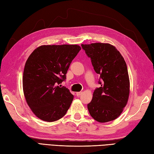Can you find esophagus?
<instances>
[{
	"mask_svg": "<svg viewBox=\"0 0 154 154\" xmlns=\"http://www.w3.org/2000/svg\"><path fill=\"white\" fill-rule=\"evenodd\" d=\"M82 94V92H76V96L77 97H80V96Z\"/></svg>",
	"mask_w": 154,
	"mask_h": 154,
	"instance_id": "esophagus-1",
	"label": "esophagus"
}]
</instances>
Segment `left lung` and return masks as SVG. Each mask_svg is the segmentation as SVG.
Masks as SVG:
<instances>
[{"mask_svg":"<svg viewBox=\"0 0 154 154\" xmlns=\"http://www.w3.org/2000/svg\"><path fill=\"white\" fill-rule=\"evenodd\" d=\"M91 60L96 73L100 75L99 88L94 91L88 109L91 117L100 123L115 120L123 112L129 94V79L123 56L109 43L81 45Z\"/></svg>","mask_w":154,"mask_h":154,"instance_id":"1","label":"left lung"}]
</instances>
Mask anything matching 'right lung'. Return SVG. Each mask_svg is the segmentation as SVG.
<instances>
[{
  "instance_id": "obj_1",
  "label": "right lung",
  "mask_w": 154,
  "mask_h": 154,
  "mask_svg": "<svg viewBox=\"0 0 154 154\" xmlns=\"http://www.w3.org/2000/svg\"><path fill=\"white\" fill-rule=\"evenodd\" d=\"M81 48L77 45H42L35 49L25 63L23 88L31 111L48 122L66 115L74 96L60 84L66 79L71 62Z\"/></svg>"
}]
</instances>
